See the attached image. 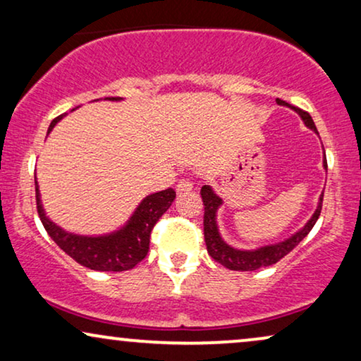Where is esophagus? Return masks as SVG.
I'll list each match as a JSON object with an SVG mask.
<instances>
[{
    "mask_svg": "<svg viewBox=\"0 0 361 361\" xmlns=\"http://www.w3.org/2000/svg\"><path fill=\"white\" fill-rule=\"evenodd\" d=\"M177 192L179 194H182V192H189L192 187H194V182H192V179H187V177H184V179H180L179 182H177Z\"/></svg>",
    "mask_w": 361,
    "mask_h": 361,
    "instance_id": "34e87169",
    "label": "esophagus"
}]
</instances>
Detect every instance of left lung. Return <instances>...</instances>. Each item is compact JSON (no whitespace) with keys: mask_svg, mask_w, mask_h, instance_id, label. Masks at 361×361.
<instances>
[{"mask_svg":"<svg viewBox=\"0 0 361 361\" xmlns=\"http://www.w3.org/2000/svg\"><path fill=\"white\" fill-rule=\"evenodd\" d=\"M279 105L284 106H290L293 110H295L302 118L305 125H307L310 130H314L317 133V128H315L312 118L307 111L300 110L298 106L289 105L284 100H276ZM324 166L327 167V159L324 161ZM200 195H202V202H204V238H205V245H207V251L209 255L214 258L216 263L224 264L225 268H228L231 271H255L259 268H266V266L276 264L279 259H283L286 255L290 253L295 246H298L300 241H302L305 236L309 235V231L314 228L315 221L320 216V210H322V200H324V194L320 197L319 207L315 210V214L312 215V219L307 221V225L304 226L299 233H295L293 238L283 241L279 245H273V246H264V248H259L256 251H240L231 248L225 243L224 240L220 238L219 230H216V224H215V212L219 207L221 205V199L214 194V190L210 189L209 185H204L200 189Z\"/></svg>","mask_w":361,"mask_h":361,"instance_id":"obj_1","label":"left lung"}]
</instances>
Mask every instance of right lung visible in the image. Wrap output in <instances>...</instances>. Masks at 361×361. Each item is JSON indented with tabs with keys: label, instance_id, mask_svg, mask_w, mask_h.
<instances>
[{
	"label": "right lung",
	"instance_id": "right-lung-1",
	"mask_svg": "<svg viewBox=\"0 0 361 361\" xmlns=\"http://www.w3.org/2000/svg\"><path fill=\"white\" fill-rule=\"evenodd\" d=\"M108 100H120V97H108ZM63 115L57 116L51 123L49 131L54 125L61 120ZM47 131V133H49ZM176 199L174 189H166L162 192L147 195L141 205L137 207L135 215L131 216L130 224L125 228L116 231V233L108 236H77L72 233H66L57 225H54L44 214L41 199H39L37 182H36V205L37 214L41 219L44 228L49 236L56 241L61 250L75 259L78 264L90 268L93 271H128L133 269L137 263L146 258L149 251L151 231L164 212L169 209L172 200Z\"/></svg>",
	"mask_w": 361,
	"mask_h": 361
}]
</instances>
